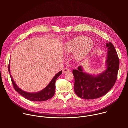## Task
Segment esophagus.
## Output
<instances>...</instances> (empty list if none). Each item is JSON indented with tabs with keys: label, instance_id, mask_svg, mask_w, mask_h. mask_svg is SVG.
<instances>
[{
	"label": "esophagus",
	"instance_id": "34e87169",
	"mask_svg": "<svg viewBox=\"0 0 128 128\" xmlns=\"http://www.w3.org/2000/svg\"><path fill=\"white\" fill-rule=\"evenodd\" d=\"M69 71H70V69H69L67 68H64V69H63V74H65V73L68 72H69Z\"/></svg>",
	"mask_w": 128,
	"mask_h": 128
}]
</instances>
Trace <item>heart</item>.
I'll use <instances>...</instances> for the list:
<instances>
[{
    "mask_svg": "<svg viewBox=\"0 0 128 128\" xmlns=\"http://www.w3.org/2000/svg\"><path fill=\"white\" fill-rule=\"evenodd\" d=\"M90 39L86 36L80 35L68 41L66 44V52L68 53H74L76 59L81 60L85 58L93 46L92 42L89 41Z\"/></svg>",
    "mask_w": 128,
    "mask_h": 128,
    "instance_id": "heart-1",
    "label": "heart"
}]
</instances>
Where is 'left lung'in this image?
Instances as JSON below:
<instances>
[{"mask_svg": "<svg viewBox=\"0 0 128 128\" xmlns=\"http://www.w3.org/2000/svg\"><path fill=\"white\" fill-rule=\"evenodd\" d=\"M108 48L106 61V69L97 76L83 71L81 66L72 71L74 78V90L79 97L94 99L105 95L114 86L118 76L120 61L116 51L112 42L106 44Z\"/></svg>", "mask_w": 128, "mask_h": 128, "instance_id": "obj_1", "label": "left lung"}]
</instances>
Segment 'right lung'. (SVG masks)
Wrapping results in <instances>:
<instances>
[{"label":"right lung","instance_id":"right-lung-1","mask_svg":"<svg viewBox=\"0 0 128 128\" xmlns=\"http://www.w3.org/2000/svg\"><path fill=\"white\" fill-rule=\"evenodd\" d=\"M8 72L10 74V64L8 65ZM62 71H60L58 73V74H57L55 76H54L50 82L49 84L44 88L40 90V92L34 93H28L25 92V91H24L23 90H22L21 88H20L16 85L14 82L12 80V78L10 74V78H11L12 82L13 84L14 89L18 93H19V94H20L21 96H22L26 99L32 101H44L52 98L54 95V93H55L56 80L62 74Z\"/></svg>","mask_w":128,"mask_h":128}]
</instances>
